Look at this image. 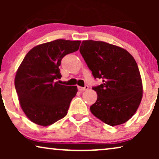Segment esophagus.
<instances>
[{
    "instance_id": "esophagus-1",
    "label": "esophagus",
    "mask_w": 159,
    "mask_h": 159,
    "mask_svg": "<svg viewBox=\"0 0 159 159\" xmlns=\"http://www.w3.org/2000/svg\"><path fill=\"white\" fill-rule=\"evenodd\" d=\"M89 87L88 85H85L84 87V88H82V87H78V89H79L80 91H84L86 90H88Z\"/></svg>"
}]
</instances>
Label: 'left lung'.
Wrapping results in <instances>:
<instances>
[{
	"instance_id": "1",
	"label": "left lung",
	"mask_w": 159,
	"mask_h": 159,
	"mask_svg": "<svg viewBox=\"0 0 159 159\" xmlns=\"http://www.w3.org/2000/svg\"><path fill=\"white\" fill-rule=\"evenodd\" d=\"M80 52L95 79L97 101L90 106L95 117L110 126L125 123L135 114L143 98V83L138 64L122 48L103 41L83 40Z\"/></svg>"
}]
</instances>
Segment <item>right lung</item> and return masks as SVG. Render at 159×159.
Listing matches in <instances>:
<instances>
[{"instance_id":"right-lung-1","label":"right lung","mask_w":159,"mask_h":159,"mask_svg":"<svg viewBox=\"0 0 159 159\" xmlns=\"http://www.w3.org/2000/svg\"><path fill=\"white\" fill-rule=\"evenodd\" d=\"M80 43L58 39L37 45L24 58L14 84L21 109L32 122L46 127L67 114L77 88L59 84V66L64 56L78 51Z\"/></svg>"}]
</instances>
